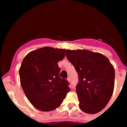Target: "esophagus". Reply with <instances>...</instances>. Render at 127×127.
<instances>
[{
    "mask_svg": "<svg viewBox=\"0 0 127 127\" xmlns=\"http://www.w3.org/2000/svg\"><path fill=\"white\" fill-rule=\"evenodd\" d=\"M67 80L68 82H70V81H71V79H70V77H68L67 78Z\"/></svg>",
    "mask_w": 127,
    "mask_h": 127,
    "instance_id": "34e87169",
    "label": "esophagus"
}]
</instances>
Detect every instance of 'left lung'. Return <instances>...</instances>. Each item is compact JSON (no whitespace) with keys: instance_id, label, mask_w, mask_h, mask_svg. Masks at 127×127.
Listing matches in <instances>:
<instances>
[{"instance_id":"8db88e82","label":"left lung","mask_w":127,"mask_h":127,"mask_svg":"<svg viewBox=\"0 0 127 127\" xmlns=\"http://www.w3.org/2000/svg\"><path fill=\"white\" fill-rule=\"evenodd\" d=\"M65 55L78 73L76 91L80 108L88 114L100 112L114 92V67L103 54L89 50H67Z\"/></svg>"}]
</instances>
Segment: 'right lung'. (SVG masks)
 Wrapping results in <instances>:
<instances>
[{
    "instance_id": "right-lung-1",
    "label": "right lung",
    "mask_w": 127,
    "mask_h": 127,
    "mask_svg": "<svg viewBox=\"0 0 127 127\" xmlns=\"http://www.w3.org/2000/svg\"><path fill=\"white\" fill-rule=\"evenodd\" d=\"M65 49L45 47L30 52L23 60L19 68L21 85L36 109H56L70 91L68 81L59 77L57 64L65 57Z\"/></svg>"
}]
</instances>
